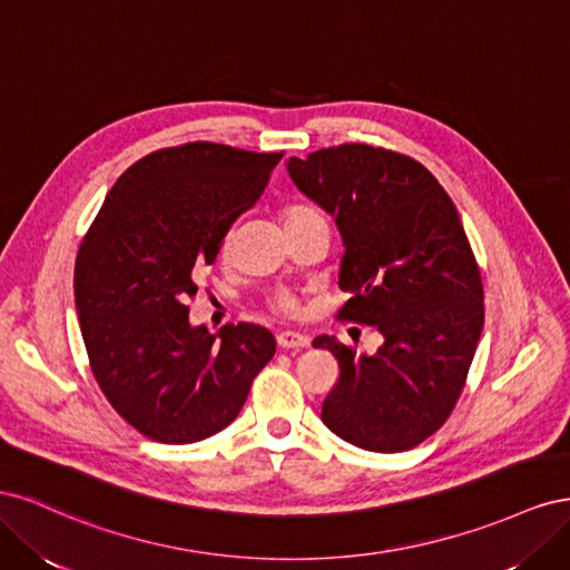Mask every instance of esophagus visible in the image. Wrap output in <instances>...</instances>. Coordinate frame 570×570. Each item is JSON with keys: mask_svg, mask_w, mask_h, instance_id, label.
Returning a JSON list of instances; mask_svg holds the SVG:
<instances>
[{"mask_svg": "<svg viewBox=\"0 0 570 570\" xmlns=\"http://www.w3.org/2000/svg\"><path fill=\"white\" fill-rule=\"evenodd\" d=\"M308 342L312 340L302 333H295V331L278 333V347H283V350H304V347H308Z\"/></svg>", "mask_w": 570, "mask_h": 570, "instance_id": "obj_1", "label": "esophagus"}]
</instances>
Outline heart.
I'll return each instance as SVG.
<instances>
[{"mask_svg": "<svg viewBox=\"0 0 570 570\" xmlns=\"http://www.w3.org/2000/svg\"><path fill=\"white\" fill-rule=\"evenodd\" d=\"M321 212L318 209H314V206H306V204H292V206H287L285 209V223H295V220H302V218H308V216H318ZM226 245H228V239L226 243H223V249H226ZM271 306L275 308V312H281V314H295L297 312V297L292 295V292H287V289H281V292H275V295L271 297Z\"/></svg>", "mask_w": 570, "mask_h": 570, "instance_id": "b5f03b06", "label": "heart"}]
</instances>
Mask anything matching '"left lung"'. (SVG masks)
I'll return each instance as SVG.
<instances>
[{"mask_svg": "<svg viewBox=\"0 0 570 570\" xmlns=\"http://www.w3.org/2000/svg\"><path fill=\"white\" fill-rule=\"evenodd\" d=\"M302 193L335 216L344 256L337 318L375 325V354L321 335L340 377L321 419L368 452L411 450L450 419L485 323L482 281L454 202L416 159L371 145L289 157Z\"/></svg>", "mask_w": 570, "mask_h": 570, "instance_id": "8db88e82", "label": "left lung"}]
</instances>
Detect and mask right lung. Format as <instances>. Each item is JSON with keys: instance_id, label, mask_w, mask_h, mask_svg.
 <instances>
[{"instance_id": "1", "label": "right lung", "mask_w": 570, "mask_h": 570, "mask_svg": "<svg viewBox=\"0 0 570 570\" xmlns=\"http://www.w3.org/2000/svg\"><path fill=\"white\" fill-rule=\"evenodd\" d=\"M281 159L216 142L151 151L116 180L82 239L73 292L95 381L149 440L216 435L275 354L266 327L230 323L214 335L189 323L187 302Z\"/></svg>"}]
</instances>
